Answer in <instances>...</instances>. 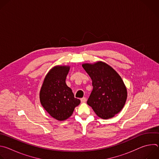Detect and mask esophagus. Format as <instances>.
I'll use <instances>...</instances> for the list:
<instances>
[{"label":"esophagus","mask_w":159,"mask_h":159,"mask_svg":"<svg viewBox=\"0 0 159 159\" xmlns=\"http://www.w3.org/2000/svg\"><path fill=\"white\" fill-rule=\"evenodd\" d=\"M86 100H87L86 98H82L80 99V101H81L82 103H84L86 101Z\"/></svg>","instance_id":"obj_1"}]
</instances>
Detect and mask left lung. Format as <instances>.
Wrapping results in <instances>:
<instances>
[{
    "mask_svg": "<svg viewBox=\"0 0 159 159\" xmlns=\"http://www.w3.org/2000/svg\"><path fill=\"white\" fill-rule=\"evenodd\" d=\"M82 67L93 81V89L87 103L102 119H109L123 109L127 98L125 85L119 74L107 64L98 61Z\"/></svg>",
    "mask_w": 159,
    "mask_h": 159,
    "instance_id": "8db88e82",
    "label": "left lung"
}]
</instances>
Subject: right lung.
<instances>
[{
	"label": "right lung",
	"mask_w": 159,
	"mask_h": 159,
	"mask_svg": "<svg viewBox=\"0 0 159 159\" xmlns=\"http://www.w3.org/2000/svg\"><path fill=\"white\" fill-rule=\"evenodd\" d=\"M70 66H57L48 73L43 83L39 98L41 104L55 119L69 118L80 101L75 98L72 89L65 83Z\"/></svg>",
	"instance_id": "add662e5"
}]
</instances>
